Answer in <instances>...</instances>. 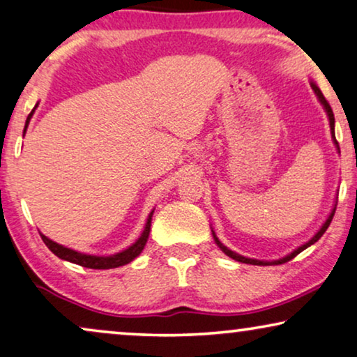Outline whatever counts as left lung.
<instances>
[{"instance_id": "1", "label": "left lung", "mask_w": 357, "mask_h": 357, "mask_svg": "<svg viewBox=\"0 0 357 357\" xmlns=\"http://www.w3.org/2000/svg\"><path fill=\"white\" fill-rule=\"evenodd\" d=\"M312 84V89L313 91H315V94H317V98H318V101L321 102V106H323V109H325L326 111V116H328V119H330V129H331V139H333V142H335V145H336V149L340 150V146H338V142H336V137H335V116H333V111H331V106L330 104H328V101L325 99V96H323V93L320 91V88L317 86L315 83H310ZM335 211H336V207H333V211H331V213L330 215H328V218H326V222L323 223L321 225V228L320 230L317 231L315 235L312 236V240H308L305 245H302V246H298L297 250H294L291 255H287V256H284V258H281V259H275V261H259V259H253V258H245V256H241V255H238V253H235V251H231V250H228L225 245L223 243H220V240L217 238V235H215V231L212 230V235H213V240H215V243H217V246L218 248H220L223 253H225L227 256H230L231 259H235V261H240V263H245V264H255V266H269V264H284V263H287V261H291L292 258H296V256L298 255V253H302L303 250L305 248H308V246L310 245H313L315 243V241H318L321 238V235L325 234L326 231V228L330 227V223H331V220H333V215H335Z\"/></svg>"}]
</instances>
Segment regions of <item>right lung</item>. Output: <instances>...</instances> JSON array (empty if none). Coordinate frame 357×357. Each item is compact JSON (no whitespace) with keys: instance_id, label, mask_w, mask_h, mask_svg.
Wrapping results in <instances>:
<instances>
[{"instance_id":"obj_1","label":"right lung","mask_w":357,"mask_h":357,"mask_svg":"<svg viewBox=\"0 0 357 357\" xmlns=\"http://www.w3.org/2000/svg\"><path fill=\"white\" fill-rule=\"evenodd\" d=\"M34 109H32V112L29 114V116H27L26 129H27V126H29V121H31L32 114H34ZM26 129H24V134H26ZM151 217H153V211L150 212L149 218H146L144 231H142L140 238L137 240L134 245H130L129 248L121 251V253H116V255H111V256H94V255L78 253V251L66 248V246H63V245L55 243V241L47 238L45 235L40 234V236H42V240H44V243L47 245V248H49L55 256H59L60 259L70 261V263L79 264V266H83V268H89V269H112V268H119V266L129 264L130 261H134L137 256L142 253V250L145 248L146 240H149V235H150Z\"/></svg>"}]
</instances>
